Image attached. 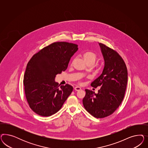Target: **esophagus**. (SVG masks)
<instances>
[{
    "instance_id": "34e87169",
    "label": "esophagus",
    "mask_w": 148,
    "mask_h": 148,
    "mask_svg": "<svg viewBox=\"0 0 148 148\" xmlns=\"http://www.w3.org/2000/svg\"><path fill=\"white\" fill-rule=\"evenodd\" d=\"M74 90H76V91H79V90H81V88L80 87L76 86V87L74 88Z\"/></svg>"
}]
</instances>
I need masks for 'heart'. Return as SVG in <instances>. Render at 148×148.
I'll return each mask as SVG.
<instances>
[{"label": "heart", "mask_w": 148, "mask_h": 148, "mask_svg": "<svg viewBox=\"0 0 148 148\" xmlns=\"http://www.w3.org/2000/svg\"><path fill=\"white\" fill-rule=\"evenodd\" d=\"M82 58L87 64H93L97 59V55L94 52L88 51L82 54Z\"/></svg>", "instance_id": "b5f03b06"}]
</instances>
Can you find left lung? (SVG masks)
Instances as JSON below:
<instances>
[{
  "label": "left lung",
  "instance_id": "left-lung-1",
  "mask_svg": "<svg viewBox=\"0 0 148 148\" xmlns=\"http://www.w3.org/2000/svg\"><path fill=\"white\" fill-rule=\"evenodd\" d=\"M104 59L102 74L92 82L91 86L100 87L97 94L85 90L82 103L86 111L97 118L112 114L121 103L127 82L125 63L115 50L99 43Z\"/></svg>",
  "mask_w": 148,
  "mask_h": 148
}]
</instances>
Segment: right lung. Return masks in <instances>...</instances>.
Masks as SVG:
<instances>
[{"mask_svg": "<svg viewBox=\"0 0 148 148\" xmlns=\"http://www.w3.org/2000/svg\"><path fill=\"white\" fill-rule=\"evenodd\" d=\"M78 45L66 42H55L33 55L27 64L23 84L27 101L36 114L50 116L61 108L73 87H60L55 81L57 74L67 68Z\"/></svg>", "mask_w": 148, "mask_h": 148, "instance_id": "right-lung-1", "label": "right lung"}]
</instances>
